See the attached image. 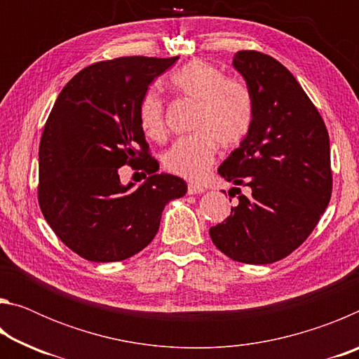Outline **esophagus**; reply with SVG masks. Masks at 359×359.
I'll list each match as a JSON object with an SVG mask.
<instances>
[{"label": "esophagus", "mask_w": 359, "mask_h": 359, "mask_svg": "<svg viewBox=\"0 0 359 359\" xmlns=\"http://www.w3.org/2000/svg\"><path fill=\"white\" fill-rule=\"evenodd\" d=\"M204 191H205L204 187L198 185V184H190V185H188V194H201Z\"/></svg>", "instance_id": "34e87169"}]
</instances>
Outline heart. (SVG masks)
Wrapping results in <instances>:
<instances>
[{
	"mask_svg": "<svg viewBox=\"0 0 359 359\" xmlns=\"http://www.w3.org/2000/svg\"><path fill=\"white\" fill-rule=\"evenodd\" d=\"M171 85L182 96L198 102L191 125L196 133L179 139L165 154L163 165L174 175L198 180L214 163L217 144L233 149L248 135L253 121L252 95L244 83L226 79L220 69L201 60L182 66L171 77ZM139 120L149 137L165 136V104L155 92L145 93Z\"/></svg>",
	"mask_w": 359,
	"mask_h": 359,
	"instance_id": "b5f03b06",
	"label": "heart"
}]
</instances>
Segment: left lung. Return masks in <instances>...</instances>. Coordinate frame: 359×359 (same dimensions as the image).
Segmentation results:
<instances>
[{
  "mask_svg": "<svg viewBox=\"0 0 359 359\" xmlns=\"http://www.w3.org/2000/svg\"><path fill=\"white\" fill-rule=\"evenodd\" d=\"M233 66L252 95L253 121L218 174L248 194H239L231 215L209 234L231 259L271 264L309 238L330 204V136L317 107L276 58L241 50Z\"/></svg>",
  "mask_w": 359,
  "mask_h": 359,
  "instance_id": "left-lung-1",
  "label": "left lung"
}]
</instances>
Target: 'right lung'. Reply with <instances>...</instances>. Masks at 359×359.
Returning <instances> with one entry per match:
<instances>
[{"instance_id": "right-lung-1", "label": "right lung", "mask_w": 359, "mask_h": 359, "mask_svg": "<svg viewBox=\"0 0 359 359\" xmlns=\"http://www.w3.org/2000/svg\"><path fill=\"white\" fill-rule=\"evenodd\" d=\"M177 60L95 63L58 95L41 136L38 199L53 233L79 257L111 263L141 252L158 233L165 205L187 193L184 179L156 174L139 120L149 85ZM125 164L142 168L148 180L137 189L121 184Z\"/></svg>"}]
</instances>
